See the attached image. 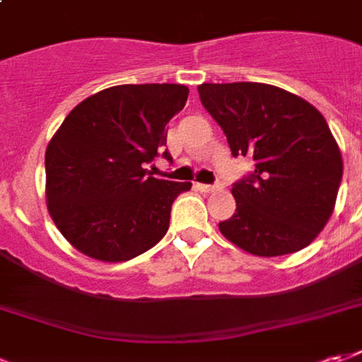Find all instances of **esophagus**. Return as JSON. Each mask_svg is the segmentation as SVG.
Segmentation results:
<instances>
[{"mask_svg":"<svg viewBox=\"0 0 362 362\" xmlns=\"http://www.w3.org/2000/svg\"><path fill=\"white\" fill-rule=\"evenodd\" d=\"M197 187H199L202 192H214V191H218V189H220L218 185H206V183H197Z\"/></svg>","mask_w":362,"mask_h":362,"instance_id":"esophagus-1","label":"esophagus"}]
</instances>
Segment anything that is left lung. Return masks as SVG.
<instances>
[{
	"label": "left lung",
	"instance_id": "obj_1",
	"mask_svg": "<svg viewBox=\"0 0 362 362\" xmlns=\"http://www.w3.org/2000/svg\"><path fill=\"white\" fill-rule=\"evenodd\" d=\"M200 102L255 171L233 183L237 208L226 239L257 257H281L315 241L334 212L344 162L315 105L262 83H204Z\"/></svg>",
	"mask_w": 362,
	"mask_h": 362
}]
</instances>
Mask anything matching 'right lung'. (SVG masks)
Returning a JSON list of instances; mask_svg holds the SVG:
<instances>
[{
	"label": "right lung",
	"mask_w": 362,
	"mask_h": 362,
	"mask_svg": "<svg viewBox=\"0 0 362 362\" xmlns=\"http://www.w3.org/2000/svg\"><path fill=\"white\" fill-rule=\"evenodd\" d=\"M183 84H119L86 98L46 148L52 220L83 255L125 262L152 249L170 228L171 204L191 183L152 177L165 125L185 107Z\"/></svg>",
	"instance_id": "add662e5"
}]
</instances>
